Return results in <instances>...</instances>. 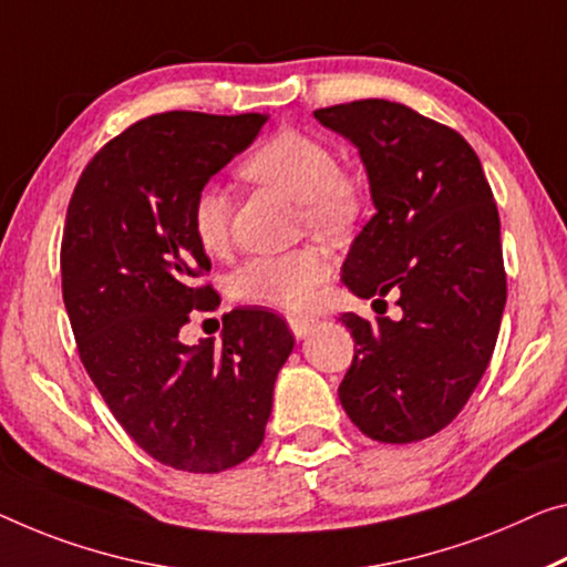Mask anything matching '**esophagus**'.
<instances>
[{"mask_svg":"<svg viewBox=\"0 0 567 567\" xmlns=\"http://www.w3.org/2000/svg\"><path fill=\"white\" fill-rule=\"evenodd\" d=\"M289 327H291V332H293L296 339H303L313 327H317V321H313L311 317H296V313H291Z\"/></svg>","mask_w":567,"mask_h":567,"instance_id":"34e87169","label":"esophagus"}]
</instances>
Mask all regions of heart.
<instances>
[{"label": "heart", "mask_w": 567, "mask_h": 567, "mask_svg": "<svg viewBox=\"0 0 567 567\" xmlns=\"http://www.w3.org/2000/svg\"><path fill=\"white\" fill-rule=\"evenodd\" d=\"M240 177L276 187L299 199L301 228L342 240L364 213L357 182L339 169L337 154L321 138L284 128L268 136L240 164ZM189 230L207 256L225 254L230 243V197L223 187L203 185L189 203ZM332 274V258L321 246H301L274 256H256L230 276L235 301L286 311L307 309L313 291Z\"/></svg>", "instance_id": "obj_1"}]
</instances>
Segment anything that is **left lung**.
Segmentation results:
<instances>
[{"label":"left lung","mask_w":567,"mask_h":567,"mask_svg":"<svg viewBox=\"0 0 567 567\" xmlns=\"http://www.w3.org/2000/svg\"><path fill=\"white\" fill-rule=\"evenodd\" d=\"M360 150L374 215L342 281L360 299L398 293L403 317L342 313L354 357L339 400L364 435L413 443L454 421L492 360L507 274L482 162L454 128L395 101L313 111Z\"/></svg>","instance_id":"1"}]
</instances>
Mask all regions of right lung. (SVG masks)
Listing matches in <instances>:
<instances>
[{
	"label": "right lung",
	"instance_id": "obj_1",
	"mask_svg": "<svg viewBox=\"0 0 567 567\" xmlns=\"http://www.w3.org/2000/svg\"><path fill=\"white\" fill-rule=\"evenodd\" d=\"M266 113L167 111L136 121L78 179L60 271L78 354L111 413L164 466L217 474L256 454L276 374L293 350L286 321L233 309L223 344L179 342L189 311L220 299L189 230V203L258 136Z\"/></svg>",
	"mask_w": 567,
	"mask_h": 567
}]
</instances>
